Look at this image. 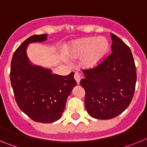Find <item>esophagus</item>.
Instances as JSON below:
<instances>
[{"instance_id": "obj_1", "label": "esophagus", "mask_w": 147, "mask_h": 147, "mask_svg": "<svg viewBox=\"0 0 147 147\" xmlns=\"http://www.w3.org/2000/svg\"><path fill=\"white\" fill-rule=\"evenodd\" d=\"M74 79H75V80H76V83H77L78 85H79L80 82V80H81V76H80V74H79V73H77V72L75 73Z\"/></svg>"}]
</instances>
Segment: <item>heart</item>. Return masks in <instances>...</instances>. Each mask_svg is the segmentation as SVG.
Instances as JSON below:
<instances>
[{"instance_id": "heart-1", "label": "heart", "mask_w": 147, "mask_h": 147, "mask_svg": "<svg viewBox=\"0 0 147 147\" xmlns=\"http://www.w3.org/2000/svg\"><path fill=\"white\" fill-rule=\"evenodd\" d=\"M110 44L104 37H89L76 40L68 49L69 57L82 59V65L86 69L96 68L104 62L108 55Z\"/></svg>"}]
</instances>
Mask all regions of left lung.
<instances>
[{
	"label": "left lung",
	"instance_id": "obj_1",
	"mask_svg": "<svg viewBox=\"0 0 147 147\" xmlns=\"http://www.w3.org/2000/svg\"><path fill=\"white\" fill-rule=\"evenodd\" d=\"M112 54L93 69L82 70L85 109L97 119H113L127 108L136 88V67L129 48L111 33Z\"/></svg>",
	"mask_w": 147,
	"mask_h": 147
}]
</instances>
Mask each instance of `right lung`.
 Here are the masks:
<instances>
[{"label": "right lung", "mask_w": 147, "mask_h": 147, "mask_svg": "<svg viewBox=\"0 0 147 147\" xmlns=\"http://www.w3.org/2000/svg\"><path fill=\"white\" fill-rule=\"evenodd\" d=\"M47 34L32 35L17 49L11 62L10 80L18 107L28 117L40 123L59 120L67 98L76 85L74 73L53 74L48 68L32 64L26 54L29 43L44 42Z\"/></svg>", "instance_id": "obj_1"}]
</instances>
